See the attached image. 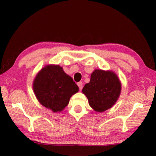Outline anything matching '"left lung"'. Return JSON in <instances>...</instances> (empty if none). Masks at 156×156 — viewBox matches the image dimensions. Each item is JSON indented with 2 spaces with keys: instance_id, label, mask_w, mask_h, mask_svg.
Wrapping results in <instances>:
<instances>
[{
  "instance_id": "obj_1",
  "label": "left lung",
  "mask_w": 156,
  "mask_h": 156,
  "mask_svg": "<svg viewBox=\"0 0 156 156\" xmlns=\"http://www.w3.org/2000/svg\"><path fill=\"white\" fill-rule=\"evenodd\" d=\"M33 90L43 107L57 113L65 109L71 97L78 92V87L62 67L48 65L37 73L33 82Z\"/></svg>"
}]
</instances>
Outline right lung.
Segmentation results:
<instances>
[{"mask_svg":"<svg viewBox=\"0 0 156 156\" xmlns=\"http://www.w3.org/2000/svg\"><path fill=\"white\" fill-rule=\"evenodd\" d=\"M120 92L119 78L109 70H94L91 75L90 82L83 89L89 105L97 112H104L112 108L117 102Z\"/></svg>","mask_w":156,"mask_h":156,"instance_id":"right-lung-1","label":"right lung"}]
</instances>
